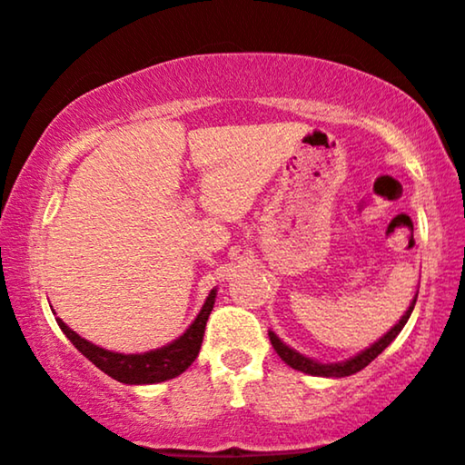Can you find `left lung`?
Wrapping results in <instances>:
<instances>
[{"label": "left lung", "mask_w": 465, "mask_h": 465, "mask_svg": "<svg viewBox=\"0 0 465 465\" xmlns=\"http://www.w3.org/2000/svg\"><path fill=\"white\" fill-rule=\"evenodd\" d=\"M416 299H418V294L413 296V303L410 305V310L405 312V316L401 318L399 324H394V327L390 329V331L385 333L379 342H374L371 349L361 351L360 355L351 357L349 361H342V363H321V361L310 360V357H303L301 353H296V351L290 349V346L283 344L272 331H268V338H271V344H272V349L277 351V355L282 357V360L286 361L290 368H294V371H301L305 374H314V377H349V374H355V372H360L361 368H366L368 363L374 360V357L381 355L383 351L388 349V344L392 342L396 335L401 333V329L405 327V322L410 321L413 305H416Z\"/></svg>", "instance_id": "8db88e82"}]
</instances>
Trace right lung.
I'll return each instance as SVG.
<instances>
[{
	"label": "right lung",
	"instance_id": "right-lung-1",
	"mask_svg": "<svg viewBox=\"0 0 465 465\" xmlns=\"http://www.w3.org/2000/svg\"><path fill=\"white\" fill-rule=\"evenodd\" d=\"M216 290H212L208 299H205L203 310L199 312V316L194 318V322L186 329V333L182 338H177L175 342L169 346H162V349L149 351V353L143 355H123V353H112V351L99 349L88 340H84L77 335L73 329L66 327V324L55 318V322L60 324L66 338L71 340L73 346L84 357H88L99 371H104L108 377L116 379V381L127 383V385H144V383H160L166 381V379L177 377L186 368L197 360L201 342H203L205 333V322H208V316L214 307Z\"/></svg>",
	"mask_w": 465,
	"mask_h": 465
}]
</instances>
